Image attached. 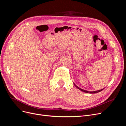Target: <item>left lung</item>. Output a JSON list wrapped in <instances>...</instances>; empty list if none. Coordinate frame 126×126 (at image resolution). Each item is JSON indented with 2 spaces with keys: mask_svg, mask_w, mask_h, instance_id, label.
<instances>
[{
  "mask_svg": "<svg viewBox=\"0 0 126 126\" xmlns=\"http://www.w3.org/2000/svg\"><path fill=\"white\" fill-rule=\"evenodd\" d=\"M74 85H75V86L77 87V88H78L79 90H81V91H82V92H85V93H91V94H95V93H98V92H101V91H102V90H103V89H101V90H98V91H93V92H89V91H85V90H84L82 89H80V87H79L78 86H77V85H76L75 84H74Z\"/></svg>",
  "mask_w": 126,
  "mask_h": 126,
  "instance_id": "8db88e82",
  "label": "left lung"
}]
</instances>
